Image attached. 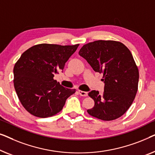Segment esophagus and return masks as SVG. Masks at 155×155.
<instances>
[{
    "label": "esophagus",
    "mask_w": 155,
    "mask_h": 155,
    "mask_svg": "<svg viewBox=\"0 0 155 155\" xmlns=\"http://www.w3.org/2000/svg\"><path fill=\"white\" fill-rule=\"evenodd\" d=\"M78 93H79L80 95H81V96H84V97H86L88 95V92H85V91H80L78 90Z\"/></svg>",
    "instance_id": "obj_1"
}]
</instances>
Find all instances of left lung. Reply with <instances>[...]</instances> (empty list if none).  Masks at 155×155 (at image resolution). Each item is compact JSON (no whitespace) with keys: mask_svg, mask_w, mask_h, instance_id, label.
I'll return each mask as SVG.
<instances>
[{"mask_svg":"<svg viewBox=\"0 0 155 155\" xmlns=\"http://www.w3.org/2000/svg\"><path fill=\"white\" fill-rule=\"evenodd\" d=\"M78 54L95 71L103 74L104 92H89L95 105L87 112L103 121L121 117L132 104L138 86V69L130 51L119 41L99 40L84 45Z\"/></svg>","mask_w":155,"mask_h":155,"instance_id":"obj_1","label":"left lung"}]
</instances>
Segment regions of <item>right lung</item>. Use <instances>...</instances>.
Here are the masks:
<instances>
[{
    "label": "right lung",
    "instance_id": "right-lung-1",
    "mask_svg": "<svg viewBox=\"0 0 155 155\" xmlns=\"http://www.w3.org/2000/svg\"><path fill=\"white\" fill-rule=\"evenodd\" d=\"M79 44L60 45L42 43L24 52L15 63L14 86L26 110L40 118L60 112L66 100L76 92L54 79Z\"/></svg>",
    "mask_w": 155,
    "mask_h": 155
}]
</instances>
